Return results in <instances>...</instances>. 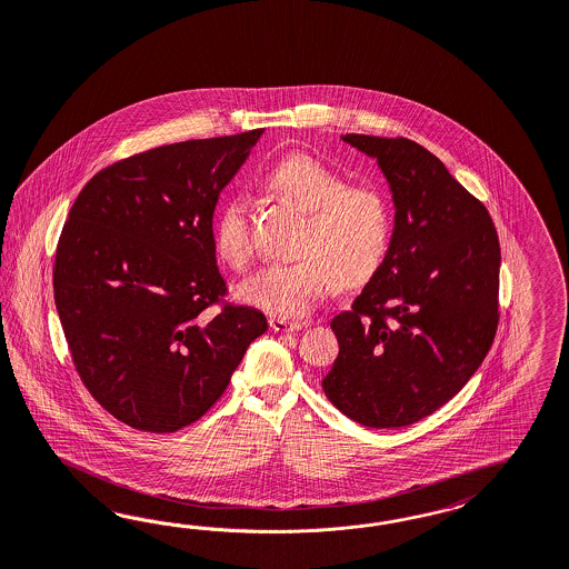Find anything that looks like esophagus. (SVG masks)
<instances>
[{
	"instance_id": "obj_1",
	"label": "esophagus",
	"mask_w": 569,
	"mask_h": 569,
	"mask_svg": "<svg viewBox=\"0 0 569 569\" xmlns=\"http://www.w3.org/2000/svg\"><path fill=\"white\" fill-rule=\"evenodd\" d=\"M269 326L276 331H296V329L307 328L305 321H288V319H281V317H271Z\"/></svg>"
}]
</instances>
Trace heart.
<instances>
[{"mask_svg": "<svg viewBox=\"0 0 569 569\" xmlns=\"http://www.w3.org/2000/svg\"><path fill=\"white\" fill-rule=\"evenodd\" d=\"M262 186L279 202L305 212L290 264H269L248 277L240 296L279 317H305L336 283L365 286L388 257L395 233L390 198L376 186H348L342 172L305 152L283 156L262 172ZM219 257L233 269L252 259V214L246 198L224 202L214 223Z\"/></svg>", "mask_w": 569, "mask_h": 569, "instance_id": "obj_1", "label": "heart"}]
</instances>
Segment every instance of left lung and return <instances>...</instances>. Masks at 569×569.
<instances>
[{"label": "left lung", "mask_w": 569, "mask_h": 569, "mask_svg": "<svg viewBox=\"0 0 569 569\" xmlns=\"http://www.w3.org/2000/svg\"><path fill=\"white\" fill-rule=\"evenodd\" d=\"M342 139L378 158L397 223L378 273L331 319L340 352L323 390L361 426L402 428L447 405L495 342L499 236L482 202L417 141Z\"/></svg>", "instance_id": "8db88e82"}]
</instances>
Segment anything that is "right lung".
<instances>
[{
    "mask_svg": "<svg viewBox=\"0 0 569 569\" xmlns=\"http://www.w3.org/2000/svg\"><path fill=\"white\" fill-rule=\"evenodd\" d=\"M262 129L127 156L77 196L53 259V300L89 395L129 428L171 433L223 397L257 309L227 300L212 214Z\"/></svg>",
    "mask_w": 569,
    "mask_h": 569,
    "instance_id": "add662e5",
    "label": "right lung"
}]
</instances>
